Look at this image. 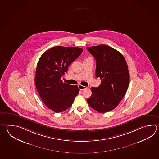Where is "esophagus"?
<instances>
[{
	"mask_svg": "<svg viewBox=\"0 0 159 159\" xmlns=\"http://www.w3.org/2000/svg\"><path fill=\"white\" fill-rule=\"evenodd\" d=\"M78 87H79V89L80 90H84L85 89H86L87 87H85V86H83V85H82L79 84L78 85Z\"/></svg>",
	"mask_w": 159,
	"mask_h": 159,
	"instance_id": "1",
	"label": "esophagus"
}]
</instances>
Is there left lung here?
<instances>
[{"mask_svg": "<svg viewBox=\"0 0 159 159\" xmlns=\"http://www.w3.org/2000/svg\"><path fill=\"white\" fill-rule=\"evenodd\" d=\"M87 49L96 59V76L101 79L98 87H91L92 95L87 101L94 110L104 113L117 107L126 94L130 82L128 66L122 54L109 46Z\"/></svg>", "mask_w": 159, "mask_h": 159, "instance_id": "left-lung-1", "label": "left lung"}]
</instances>
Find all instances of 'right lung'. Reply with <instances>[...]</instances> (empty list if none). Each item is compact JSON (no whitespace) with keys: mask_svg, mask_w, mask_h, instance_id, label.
I'll use <instances>...</instances> for the list:
<instances>
[{"mask_svg":"<svg viewBox=\"0 0 159 159\" xmlns=\"http://www.w3.org/2000/svg\"><path fill=\"white\" fill-rule=\"evenodd\" d=\"M83 49L77 47L55 46L43 53L35 75L37 90L43 102L55 113L70 107L79 92L77 85L63 83L61 78Z\"/></svg>","mask_w":159,"mask_h":159,"instance_id":"add662e5","label":"right lung"}]
</instances>
